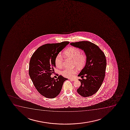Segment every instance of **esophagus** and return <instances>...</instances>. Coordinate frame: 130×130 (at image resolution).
I'll use <instances>...</instances> for the list:
<instances>
[{"instance_id": "obj_1", "label": "esophagus", "mask_w": 130, "mask_h": 130, "mask_svg": "<svg viewBox=\"0 0 130 130\" xmlns=\"http://www.w3.org/2000/svg\"><path fill=\"white\" fill-rule=\"evenodd\" d=\"M70 79L71 80H72V81H75V80H76V79Z\"/></svg>"}]
</instances>
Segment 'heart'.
Masks as SVG:
<instances>
[{
    "mask_svg": "<svg viewBox=\"0 0 130 130\" xmlns=\"http://www.w3.org/2000/svg\"><path fill=\"white\" fill-rule=\"evenodd\" d=\"M65 57L73 59V64L78 68H81L84 67L87 61V57L84 54H81V51L77 48L71 47L67 49L63 53ZM55 64L57 67L60 68L63 66V58L60 54L57 55L55 59ZM77 72L76 68L65 69L61 73L63 76L67 78H72Z\"/></svg>",
    "mask_w": 130,
    "mask_h": 130,
    "instance_id": "1",
    "label": "heart"
}]
</instances>
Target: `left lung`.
<instances>
[{"label": "left lung", "instance_id": "1", "mask_svg": "<svg viewBox=\"0 0 130 130\" xmlns=\"http://www.w3.org/2000/svg\"><path fill=\"white\" fill-rule=\"evenodd\" d=\"M71 46L84 51L87 57L85 66L79 76L81 85L77 92L83 97L91 96L98 91L102 84L105 75L107 62L104 52L97 45L87 41L70 43ZM86 78L83 79L84 76Z\"/></svg>", "mask_w": 130, "mask_h": 130}]
</instances>
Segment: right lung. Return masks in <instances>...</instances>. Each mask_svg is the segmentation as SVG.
<instances>
[{
	"mask_svg": "<svg viewBox=\"0 0 130 130\" xmlns=\"http://www.w3.org/2000/svg\"><path fill=\"white\" fill-rule=\"evenodd\" d=\"M69 43L64 41L43 45L31 57L29 76L39 93L45 98H54L57 96L64 81L68 79L60 75L55 79L51 75L54 72L56 57Z\"/></svg>",
	"mask_w": 130,
	"mask_h": 130,
	"instance_id": "right-lung-1",
	"label": "right lung"
}]
</instances>
